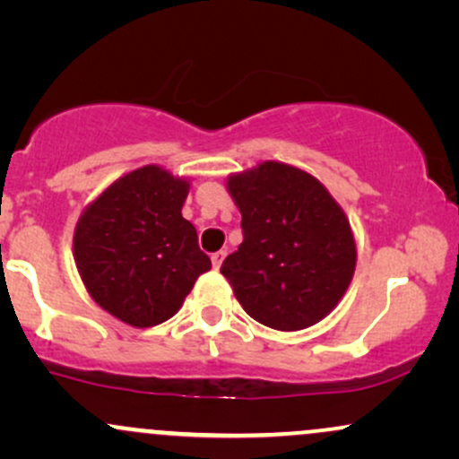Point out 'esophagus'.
Returning a JSON list of instances; mask_svg holds the SVG:
<instances>
[{"label": "esophagus", "mask_w": 459, "mask_h": 459, "mask_svg": "<svg viewBox=\"0 0 459 459\" xmlns=\"http://www.w3.org/2000/svg\"><path fill=\"white\" fill-rule=\"evenodd\" d=\"M224 256H226V250H220V252H215V255H212V263H213L215 270H220V267H222Z\"/></svg>", "instance_id": "34e87169"}]
</instances>
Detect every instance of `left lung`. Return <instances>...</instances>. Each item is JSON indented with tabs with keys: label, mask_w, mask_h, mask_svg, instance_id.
<instances>
[{
	"label": "left lung",
	"mask_w": 459,
	"mask_h": 459,
	"mask_svg": "<svg viewBox=\"0 0 459 459\" xmlns=\"http://www.w3.org/2000/svg\"><path fill=\"white\" fill-rule=\"evenodd\" d=\"M244 241L222 276L252 319L304 330L334 310L356 270V239L341 204L307 170L261 161L226 178Z\"/></svg>",
	"instance_id": "1"
}]
</instances>
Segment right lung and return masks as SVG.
<instances>
[{"label": "right lung", "mask_w": 459, "mask_h": 459, "mask_svg": "<svg viewBox=\"0 0 459 459\" xmlns=\"http://www.w3.org/2000/svg\"><path fill=\"white\" fill-rule=\"evenodd\" d=\"M187 194V178L149 163L116 178L79 215V276L99 307L134 328L170 319L200 273L212 270L181 213Z\"/></svg>", "instance_id": "obj_1"}]
</instances>
